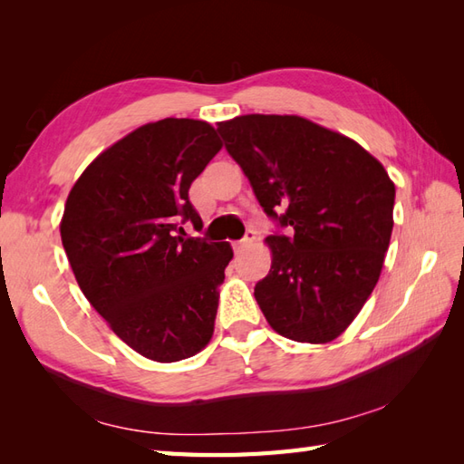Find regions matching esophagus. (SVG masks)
<instances>
[{"mask_svg": "<svg viewBox=\"0 0 464 464\" xmlns=\"http://www.w3.org/2000/svg\"><path fill=\"white\" fill-rule=\"evenodd\" d=\"M253 241H255V231H247V233H245V237H243L241 241L235 243V251L241 253L243 249H247Z\"/></svg>", "mask_w": 464, "mask_h": 464, "instance_id": "1", "label": "esophagus"}]
</instances>
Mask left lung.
I'll return each instance as SVG.
<instances>
[{
	"instance_id": "1",
	"label": "left lung",
	"mask_w": 464,
	"mask_h": 464,
	"mask_svg": "<svg viewBox=\"0 0 464 464\" xmlns=\"http://www.w3.org/2000/svg\"><path fill=\"white\" fill-rule=\"evenodd\" d=\"M217 131L279 227L255 285L265 319L291 341L337 339L379 281L395 183L359 143L297 115H241Z\"/></svg>"
}]
</instances>
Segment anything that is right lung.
Returning <instances> with one entry per match:
<instances>
[{
	"mask_svg": "<svg viewBox=\"0 0 464 464\" xmlns=\"http://www.w3.org/2000/svg\"><path fill=\"white\" fill-rule=\"evenodd\" d=\"M221 140L209 123H147L105 150L69 191L62 243L83 295L123 343L175 362L211 341L227 241L183 237L203 229L189 187Z\"/></svg>",
	"mask_w": 464,
	"mask_h": 464,
	"instance_id": "add662e5",
	"label": "right lung"
}]
</instances>
